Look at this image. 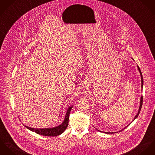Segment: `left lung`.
<instances>
[{
    "label": "left lung",
    "mask_w": 155,
    "mask_h": 155,
    "mask_svg": "<svg viewBox=\"0 0 155 155\" xmlns=\"http://www.w3.org/2000/svg\"><path fill=\"white\" fill-rule=\"evenodd\" d=\"M138 69L139 70V72H140V75H141V87H142V88H143V75H142V74H141V70L140 69V68H139V67L138 66ZM142 104H143V96L141 97V100H140V107H139V110H138V112L137 113V114L136 115V117H134V120H134L136 118H137V117L138 116V115H139V113H140V110H141V106H142ZM128 126V125H127ZM98 131H99V130H98ZM122 131V130H121ZM109 133V134H111V133Z\"/></svg>",
    "instance_id": "8db88e82"
}]
</instances>
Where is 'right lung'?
<instances>
[{
    "label": "right lung",
    "instance_id": "right-lung-1",
    "mask_svg": "<svg viewBox=\"0 0 155 155\" xmlns=\"http://www.w3.org/2000/svg\"><path fill=\"white\" fill-rule=\"evenodd\" d=\"M72 106L69 107L67 110L65 117L64 122L59 126L55 127L54 128H43V129H40V128H32L31 127H28L27 126L25 127L29 129L30 130L34 131L38 134L45 136H57L64 132L65 131L66 128H67L68 125V122H69V116L70 111L71 110Z\"/></svg>",
    "mask_w": 155,
    "mask_h": 155
}]
</instances>
